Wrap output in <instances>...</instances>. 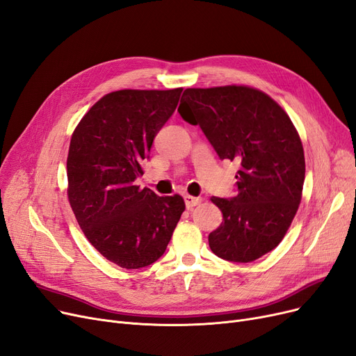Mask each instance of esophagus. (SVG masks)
<instances>
[{
  "mask_svg": "<svg viewBox=\"0 0 356 356\" xmlns=\"http://www.w3.org/2000/svg\"><path fill=\"white\" fill-rule=\"evenodd\" d=\"M184 202H186L187 209H193L194 206L200 204L202 203V198L200 197H193V195H184Z\"/></svg>",
  "mask_w": 356,
  "mask_h": 356,
  "instance_id": "1",
  "label": "esophagus"
}]
</instances>
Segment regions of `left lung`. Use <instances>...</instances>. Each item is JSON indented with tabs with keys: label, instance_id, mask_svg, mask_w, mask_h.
Listing matches in <instances>:
<instances>
[{
	"label": "left lung",
	"instance_id": "left-lung-1",
	"mask_svg": "<svg viewBox=\"0 0 356 356\" xmlns=\"http://www.w3.org/2000/svg\"><path fill=\"white\" fill-rule=\"evenodd\" d=\"M178 108L219 158L238 161L236 194L211 197L223 215L209 245L218 257L250 263L279 245L301 203L305 159L295 127L272 97L245 86L186 89Z\"/></svg>",
	"mask_w": 356,
	"mask_h": 356
}]
</instances>
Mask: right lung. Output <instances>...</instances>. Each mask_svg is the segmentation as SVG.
<instances>
[{
    "label": "right lung",
    "mask_w": 356,
    "mask_h": 356,
    "mask_svg": "<svg viewBox=\"0 0 356 356\" xmlns=\"http://www.w3.org/2000/svg\"><path fill=\"white\" fill-rule=\"evenodd\" d=\"M182 89L118 90L81 118L67 158L68 200L89 243L122 268L159 260L186 210L182 197L140 190L141 162Z\"/></svg>",
    "instance_id": "1"
}]
</instances>
